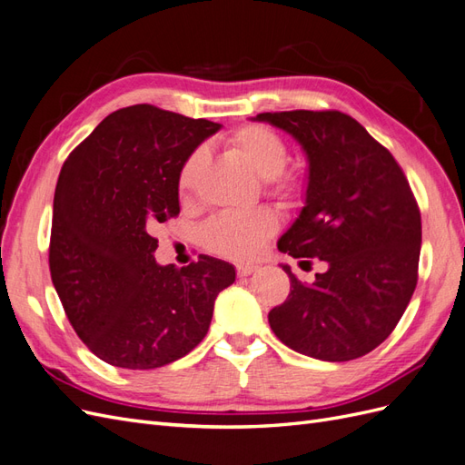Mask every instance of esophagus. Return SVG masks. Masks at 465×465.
Wrapping results in <instances>:
<instances>
[{"label": "esophagus", "mask_w": 465, "mask_h": 465, "mask_svg": "<svg viewBox=\"0 0 465 465\" xmlns=\"http://www.w3.org/2000/svg\"><path fill=\"white\" fill-rule=\"evenodd\" d=\"M254 272H258V265H252V263H241V265H236L238 277H248V275H252Z\"/></svg>", "instance_id": "esophagus-1"}]
</instances>
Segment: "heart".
I'll list each match as a JSON object with an SVG mask.
<instances>
[{"label":"heart","mask_w":465,"mask_h":465,"mask_svg":"<svg viewBox=\"0 0 465 465\" xmlns=\"http://www.w3.org/2000/svg\"><path fill=\"white\" fill-rule=\"evenodd\" d=\"M229 147L241 154V159L262 180L277 184L279 192L291 193L294 190V180L283 174L289 161L287 143L272 128L260 124L242 125L229 137ZM202 164L203 151L192 153L182 164L176 180L180 198L190 195ZM275 213L272 209L262 207L242 211V213H221L205 224L202 236L205 246L215 254L232 260H248L258 254L260 246L275 232Z\"/></svg>","instance_id":"b5f03b06"}]
</instances>
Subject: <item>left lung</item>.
I'll return each mask as SVG.
<instances>
[{
	"label": "left lung",
	"instance_id": "left-lung-1",
	"mask_svg": "<svg viewBox=\"0 0 465 465\" xmlns=\"http://www.w3.org/2000/svg\"><path fill=\"white\" fill-rule=\"evenodd\" d=\"M254 122L287 132L306 154L304 207L279 238L292 258H318L314 283L291 279L287 301L267 316L297 353L353 361L398 326L417 285L420 213L391 153L337 110L263 112Z\"/></svg>",
	"mask_w": 465,
	"mask_h": 465
}]
</instances>
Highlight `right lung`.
Masks as SVG:
<instances>
[{"label": "right lung", "instance_id": "add662e5", "mask_svg": "<svg viewBox=\"0 0 465 465\" xmlns=\"http://www.w3.org/2000/svg\"><path fill=\"white\" fill-rule=\"evenodd\" d=\"M221 124L135 104L112 112L62 166L50 273L67 320L112 367L147 371L188 355L234 265L154 262L151 232L180 213L178 173Z\"/></svg>", "mask_w": 465, "mask_h": 465}]
</instances>
